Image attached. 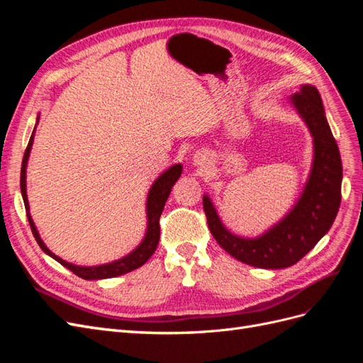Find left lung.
Masks as SVG:
<instances>
[{
	"label": "left lung",
	"instance_id": "left-lung-1",
	"mask_svg": "<svg viewBox=\"0 0 363 363\" xmlns=\"http://www.w3.org/2000/svg\"><path fill=\"white\" fill-rule=\"evenodd\" d=\"M291 103L309 127L315 150L309 180L292 211L267 233L245 239L230 233L208 196H203L207 224L216 242L235 259L265 269L288 268L303 259L330 230L340 204L342 162L321 95L315 86L303 84Z\"/></svg>",
	"mask_w": 363,
	"mask_h": 363
}]
</instances>
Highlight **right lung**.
<instances>
[{
    "instance_id": "1",
    "label": "right lung",
    "mask_w": 363,
    "mask_h": 363,
    "mask_svg": "<svg viewBox=\"0 0 363 363\" xmlns=\"http://www.w3.org/2000/svg\"><path fill=\"white\" fill-rule=\"evenodd\" d=\"M39 121V118H38ZM33 138H35V130H33L31 138L28 140V145L24 152V159H23V167H21V194H23V200L26 206V212L28 218V224L31 227L33 236H35L36 242L39 247L43 250V252H47L48 256H51L54 260H57L60 265L65 268H68L72 271L75 276H79L84 280H100V279H111L116 276H123V274H127L130 271H133L139 267L144 265V263L152 256V252L156 251L159 239H160V225H159V219L162 215V211L164 207V203H167L168 196L171 194V189L174 183L179 180L180 174H182V164H174L169 169L164 171L160 177L155 182V184L151 186V189L148 192V199H147V216H148V227H147V233L144 240H142L140 245L127 255L125 257L115 260L112 263H106V265L100 267H77L72 265V263H68L67 260H63L57 257L54 252H51L47 245L42 242V239L38 233V230L35 227V223L30 216L28 212V200H27V189H26V168H27V160L30 156V150L33 145Z\"/></svg>"
}]
</instances>
